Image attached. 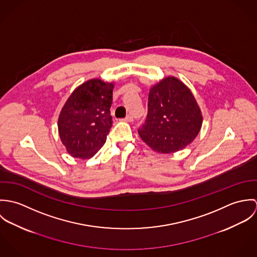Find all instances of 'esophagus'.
Wrapping results in <instances>:
<instances>
[{"label":"esophagus","instance_id":"obj_1","mask_svg":"<svg viewBox=\"0 0 257 257\" xmlns=\"http://www.w3.org/2000/svg\"><path fill=\"white\" fill-rule=\"evenodd\" d=\"M133 119H134V116L131 115V114H128V115H126L124 118H122L121 120H123V121H133Z\"/></svg>","mask_w":257,"mask_h":257}]
</instances>
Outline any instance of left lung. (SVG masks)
<instances>
[{"label":"left lung","instance_id":"1","mask_svg":"<svg viewBox=\"0 0 257 257\" xmlns=\"http://www.w3.org/2000/svg\"><path fill=\"white\" fill-rule=\"evenodd\" d=\"M147 108V119L139 135L157 152L183 149L201 130L203 116L196 99L175 77H166L150 89Z\"/></svg>","mask_w":257,"mask_h":257}]
</instances>
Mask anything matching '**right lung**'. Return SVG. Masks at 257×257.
I'll list each match as a JSON object with an SVG mask.
<instances>
[{
  "label": "right lung",
  "instance_id": "add662e5",
  "mask_svg": "<svg viewBox=\"0 0 257 257\" xmlns=\"http://www.w3.org/2000/svg\"><path fill=\"white\" fill-rule=\"evenodd\" d=\"M113 83L91 79L77 87L58 117V133L73 157L89 159L106 143L112 119Z\"/></svg>",
  "mask_w": 257,
  "mask_h": 257
}]
</instances>
